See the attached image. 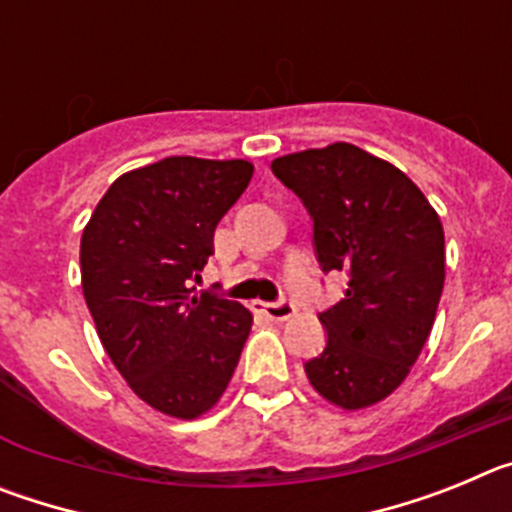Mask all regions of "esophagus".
<instances>
[{
	"instance_id": "1",
	"label": "esophagus",
	"mask_w": 512,
	"mask_h": 512,
	"mask_svg": "<svg viewBox=\"0 0 512 512\" xmlns=\"http://www.w3.org/2000/svg\"><path fill=\"white\" fill-rule=\"evenodd\" d=\"M253 307L259 312H264L269 320H287L295 315V305L289 300H279V302H253Z\"/></svg>"
}]
</instances>
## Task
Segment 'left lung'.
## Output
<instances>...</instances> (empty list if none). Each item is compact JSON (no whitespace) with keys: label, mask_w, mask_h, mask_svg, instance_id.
<instances>
[{"label":"left lung","mask_w":512,"mask_h":512,"mask_svg":"<svg viewBox=\"0 0 512 512\" xmlns=\"http://www.w3.org/2000/svg\"><path fill=\"white\" fill-rule=\"evenodd\" d=\"M271 171L310 212L320 269L348 279L320 312L328 341L307 379L338 408H369L405 382L431 336L446 277L441 220L397 166L351 143L274 158Z\"/></svg>","instance_id":"left-lung-1"}]
</instances>
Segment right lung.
I'll return each instance as SVG.
<instances>
[{"instance_id":"right-lung-1","label":"right lung","mask_w":512,"mask_h":512,"mask_svg":"<svg viewBox=\"0 0 512 512\" xmlns=\"http://www.w3.org/2000/svg\"><path fill=\"white\" fill-rule=\"evenodd\" d=\"M251 176L241 158H161L115 179L81 235L99 341L130 390L171 418H200L223 397L251 333L241 302L192 287Z\"/></svg>"}]
</instances>
